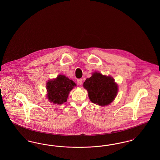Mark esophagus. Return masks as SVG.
Here are the masks:
<instances>
[{
    "label": "esophagus",
    "instance_id": "esophagus-1",
    "mask_svg": "<svg viewBox=\"0 0 160 160\" xmlns=\"http://www.w3.org/2000/svg\"><path fill=\"white\" fill-rule=\"evenodd\" d=\"M77 83L78 84H80V85H81V84H82L83 80H82V78H80V79H78V80H77Z\"/></svg>",
    "mask_w": 160,
    "mask_h": 160
}]
</instances>
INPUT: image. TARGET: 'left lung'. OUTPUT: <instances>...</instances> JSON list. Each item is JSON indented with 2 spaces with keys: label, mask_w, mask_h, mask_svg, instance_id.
<instances>
[{
  "label": "left lung",
  "mask_w": 160,
  "mask_h": 160,
  "mask_svg": "<svg viewBox=\"0 0 160 160\" xmlns=\"http://www.w3.org/2000/svg\"><path fill=\"white\" fill-rule=\"evenodd\" d=\"M83 86L88 91L90 100L100 106H106L113 102L118 92V84L112 77L97 72L86 78Z\"/></svg>",
  "instance_id": "8db88e82"
}]
</instances>
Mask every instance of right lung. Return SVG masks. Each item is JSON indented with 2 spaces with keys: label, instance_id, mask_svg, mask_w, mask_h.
<instances>
[{
  "label": "right lung",
  "instance_id": "1",
  "mask_svg": "<svg viewBox=\"0 0 160 160\" xmlns=\"http://www.w3.org/2000/svg\"><path fill=\"white\" fill-rule=\"evenodd\" d=\"M76 86V84L72 80L64 75H59L53 80L47 82V98L54 104H62L67 102L69 92Z\"/></svg>",
  "mask_w": 160,
  "mask_h": 160
}]
</instances>
